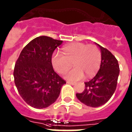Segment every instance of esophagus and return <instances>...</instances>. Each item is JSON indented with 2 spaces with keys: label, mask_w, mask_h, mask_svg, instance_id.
<instances>
[{
  "label": "esophagus",
  "mask_w": 132,
  "mask_h": 132,
  "mask_svg": "<svg viewBox=\"0 0 132 132\" xmlns=\"http://www.w3.org/2000/svg\"><path fill=\"white\" fill-rule=\"evenodd\" d=\"M66 83H67V84H70V85H75V82H70V81H67V82H66Z\"/></svg>",
  "instance_id": "obj_1"
}]
</instances>
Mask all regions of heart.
<instances>
[{
	"label": "heart",
	"instance_id": "1",
	"mask_svg": "<svg viewBox=\"0 0 132 132\" xmlns=\"http://www.w3.org/2000/svg\"><path fill=\"white\" fill-rule=\"evenodd\" d=\"M101 52L93 44L73 43L64 46L62 54H54L52 64L57 73L62 74L72 66L75 68L64 75L68 80H78L85 75L93 76L100 67L101 62Z\"/></svg>",
	"mask_w": 132,
	"mask_h": 132
}]
</instances>
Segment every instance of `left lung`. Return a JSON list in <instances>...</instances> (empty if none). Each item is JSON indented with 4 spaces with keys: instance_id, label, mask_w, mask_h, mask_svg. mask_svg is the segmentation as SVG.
Segmentation results:
<instances>
[{
    "instance_id": "left-lung-1",
    "label": "left lung",
    "mask_w": 132,
    "mask_h": 132,
    "mask_svg": "<svg viewBox=\"0 0 132 132\" xmlns=\"http://www.w3.org/2000/svg\"><path fill=\"white\" fill-rule=\"evenodd\" d=\"M100 49L101 63L95 76L85 82V89L77 93V99L86 106L98 107L109 100L117 86L120 68L118 62L107 49L95 43Z\"/></svg>"
}]
</instances>
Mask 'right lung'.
I'll use <instances>...</instances> for the list:
<instances>
[{
	"instance_id": "right-lung-1",
	"label": "right lung",
	"mask_w": 132,
	"mask_h": 132,
	"mask_svg": "<svg viewBox=\"0 0 132 132\" xmlns=\"http://www.w3.org/2000/svg\"><path fill=\"white\" fill-rule=\"evenodd\" d=\"M62 42L46 36L37 37L24 47L15 64L17 90L32 107L44 109L53 104L66 84L53 70L51 62L54 50Z\"/></svg>"
}]
</instances>
